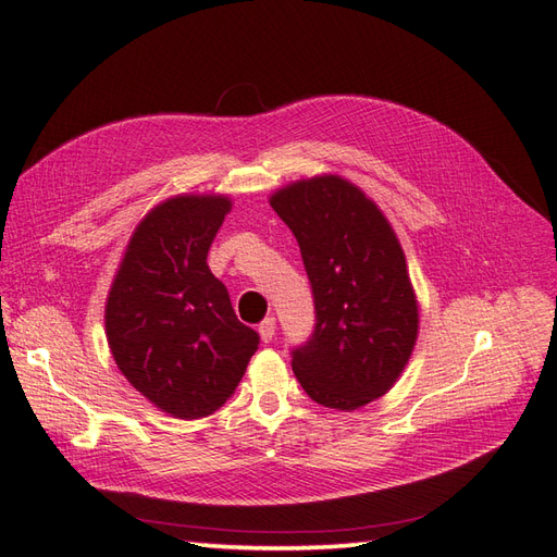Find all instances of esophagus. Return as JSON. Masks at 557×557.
<instances>
[{"instance_id":"1","label":"esophagus","mask_w":557,"mask_h":557,"mask_svg":"<svg viewBox=\"0 0 557 557\" xmlns=\"http://www.w3.org/2000/svg\"><path fill=\"white\" fill-rule=\"evenodd\" d=\"M259 334H261V338L265 341H273V336H275V318H265L261 324H259Z\"/></svg>"}]
</instances>
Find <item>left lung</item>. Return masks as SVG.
<instances>
[{"mask_svg":"<svg viewBox=\"0 0 557 557\" xmlns=\"http://www.w3.org/2000/svg\"><path fill=\"white\" fill-rule=\"evenodd\" d=\"M310 280L315 326L292 348L310 400L358 409L388 393L417 344L419 308L400 242L379 207L338 176L298 181L270 197Z\"/></svg>","mask_w":557,"mask_h":557,"instance_id":"obj_1","label":"left lung"}]
</instances>
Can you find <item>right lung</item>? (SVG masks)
<instances>
[{
  "mask_svg": "<svg viewBox=\"0 0 557 557\" xmlns=\"http://www.w3.org/2000/svg\"><path fill=\"white\" fill-rule=\"evenodd\" d=\"M231 211L221 195H178L140 221L106 306L120 372L176 419H202L237 388L259 334L235 315L207 253Z\"/></svg>",
  "mask_w": 557,
  "mask_h": 557,
  "instance_id": "obj_1",
  "label": "right lung"
}]
</instances>
